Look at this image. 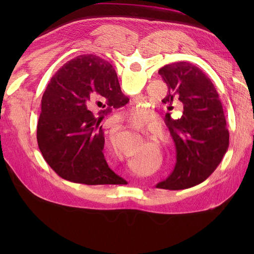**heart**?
<instances>
[{"mask_svg": "<svg viewBox=\"0 0 254 254\" xmlns=\"http://www.w3.org/2000/svg\"><path fill=\"white\" fill-rule=\"evenodd\" d=\"M133 117H134V119H137V120L146 121L148 118V113L146 110H144V109H137L133 112Z\"/></svg>", "mask_w": 254, "mask_h": 254, "instance_id": "obj_1", "label": "heart"}]
</instances>
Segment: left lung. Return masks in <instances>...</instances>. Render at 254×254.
<instances>
[{
    "instance_id": "left-lung-1",
    "label": "left lung",
    "mask_w": 254,
    "mask_h": 254,
    "mask_svg": "<svg viewBox=\"0 0 254 254\" xmlns=\"http://www.w3.org/2000/svg\"><path fill=\"white\" fill-rule=\"evenodd\" d=\"M159 75L168 86L161 100L170 108L182 104V117L172 119L166 113L176 146V166L157 188L182 190L206 180L227 152L229 132L226 127L222 102L206 75L188 62H175L161 67Z\"/></svg>"
}]
</instances>
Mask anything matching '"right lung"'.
<instances>
[{
	"label": "right lung",
	"mask_w": 254,
	"mask_h": 254,
	"mask_svg": "<svg viewBox=\"0 0 254 254\" xmlns=\"http://www.w3.org/2000/svg\"><path fill=\"white\" fill-rule=\"evenodd\" d=\"M127 102L116 69L104 59L83 55L64 64L42 96L37 126L38 146L47 164L71 182L127 185L107 164L99 124Z\"/></svg>",
	"instance_id": "1"
}]
</instances>
